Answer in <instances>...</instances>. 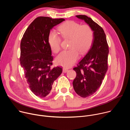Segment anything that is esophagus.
<instances>
[{"label": "esophagus", "mask_w": 130, "mask_h": 130, "mask_svg": "<svg viewBox=\"0 0 130 130\" xmlns=\"http://www.w3.org/2000/svg\"><path fill=\"white\" fill-rule=\"evenodd\" d=\"M68 71V70L67 69H66V68H63V72L64 73H66V72H67Z\"/></svg>", "instance_id": "34e87169"}]
</instances>
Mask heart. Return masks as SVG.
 <instances>
[{
  "mask_svg": "<svg viewBox=\"0 0 130 130\" xmlns=\"http://www.w3.org/2000/svg\"><path fill=\"white\" fill-rule=\"evenodd\" d=\"M59 31L64 39H69V48L61 52L55 59L59 65L70 67L76 63L79 58V53L85 54L91 47L94 40V32L88 25H82L69 21L59 27ZM48 42L52 52L57 53L61 49V39L54 31H51L48 38Z\"/></svg>",
  "mask_w": 130,
  "mask_h": 130,
  "instance_id": "obj_1",
  "label": "heart"
}]
</instances>
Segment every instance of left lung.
<instances>
[{"label": "left lung", "mask_w": 130, "mask_h": 130, "mask_svg": "<svg viewBox=\"0 0 130 130\" xmlns=\"http://www.w3.org/2000/svg\"><path fill=\"white\" fill-rule=\"evenodd\" d=\"M76 17L88 24L94 32L91 47L77 67L73 68L77 73L72 83L74 90L79 96L86 98L94 94L102 84L107 70L109 50L102 28L86 15Z\"/></svg>", "instance_id": "8db88e82"}]
</instances>
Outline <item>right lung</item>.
<instances>
[{"label": "right lung", "mask_w": 130, "mask_h": 130, "mask_svg": "<svg viewBox=\"0 0 130 130\" xmlns=\"http://www.w3.org/2000/svg\"><path fill=\"white\" fill-rule=\"evenodd\" d=\"M39 17L26 30L21 43L20 62L29 87L36 96H47L52 85L62 72V68H50L53 57L48 42V35L53 27L64 21Z\"/></svg>", "instance_id": "1"}]
</instances>
